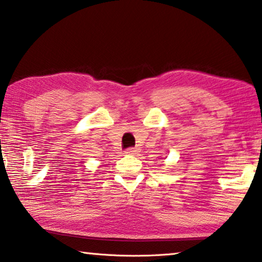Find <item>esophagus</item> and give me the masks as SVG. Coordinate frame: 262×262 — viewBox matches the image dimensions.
I'll return each mask as SVG.
<instances>
[{
  "mask_svg": "<svg viewBox=\"0 0 262 262\" xmlns=\"http://www.w3.org/2000/svg\"><path fill=\"white\" fill-rule=\"evenodd\" d=\"M138 152H139V149L138 148H127L126 150H124V153L127 154V156H135V154H138Z\"/></svg>",
  "mask_w": 262,
  "mask_h": 262,
  "instance_id": "obj_1",
  "label": "esophagus"
}]
</instances>
